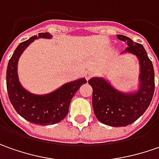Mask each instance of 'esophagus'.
Returning <instances> with one entry per match:
<instances>
[{"label":"esophagus","instance_id":"esophagus-1","mask_svg":"<svg viewBox=\"0 0 159 159\" xmlns=\"http://www.w3.org/2000/svg\"><path fill=\"white\" fill-rule=\"evenodd\" d=\"M92 75L93 74H92L91 72H86V73H85V78L87 80H89L90 77L92 76Z\"/></svg>","mask_w":159,"mask_h":159}]
</instances>
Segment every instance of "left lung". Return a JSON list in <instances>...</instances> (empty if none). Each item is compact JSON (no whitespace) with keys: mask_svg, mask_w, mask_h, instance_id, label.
<instances>
[{"mask_svg":"<svg viewBox=\"0 0 159 159\" xmlns=\"http://www.w3.org/2000/svg\"><path fill=\"white\" fill-rule=\"evenodd\" d=\"M117 39L129 47L125 52L134 54L140 62V87L134 93L115 90L104 78L93 77L88 83L92 87V106L97 119L111 127H126L134 122L147 110L154 90V69L144 47L129 37L117 35Z\"/></svg>","mask_w":159,"mask_h":159,"instance_id":"left-lung-1","label":"left lung"}]
</instances>
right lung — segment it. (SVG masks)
Here are the masks:
<instances>
[{
    "instance_id": "add662e5",
    "label": "right lung",
    "mask_w": 159,
    "mask_h": 159,
    "mask_svg": "<svg viewBox=\"0 0 159 159\" xmlns=\"http://www.w3.org/2000/svg\"><path fill=\"white\" fill-rule=\"evenodd\" d=\"M39 38L51 39L52 35L49 32L39 33L20 43L8 61L6 82L9 100L16 112L30 123L47 126L58 123L66 117L72 98L87 81L75 80L46 95H35L23 88L17 76L18 59L25 48Z\"/></svg>"
}]
</instances>
